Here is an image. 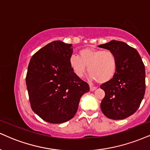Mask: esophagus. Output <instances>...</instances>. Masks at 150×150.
I'll return each mask as SVG.
<instances>
[{
  "label": "esophagus",
  "instance_id": "esophagus-1",
  "mask_svg": "<svg viewBox=\"0 0 150 150\" xmlns=\"http://www.w3.org/2000/svg\"><path fill=\"white\" fill-rule=\"evenodd\" d=\"M96 89H97V88H96V87H94V86H90V91L93 92V91H95Z\"/></svg>",
  "mask_w": 150,
  "mask_h": 150
}]
</instances>
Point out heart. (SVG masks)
Returning a JSON list of instances; mask_svg holds the SVG:
<instances>
[{
    "mask_svg": "<svg viewBox=\"0 0 150 150\" xmlns=\"http://www.w3.org/2000/svg\"><path fill=\"white\" fill-rule=\"evenodd\" d=\"M69 64L72 71L78 77L84 75L87 70L91 81L104 83L111 79L117 69V58L115 53L109 50L86 48L79 51V57L71 55Z\"/></svg>",
    "mask_w": 150,
    "mask_h": 150,
    "instance_id": "heart-1",
    "label": "heart"
}]
</instances>
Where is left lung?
<instances>
[{
  "instance_id": "1",
  "label": "left lung",
  "mask_w": 150,
  "mask_h": 150,
  "mask_svg": "<svg viewBox=\"0 0 150 150\" xmlns=\"http://www.w3.org/2000/svg\"><path fill=\"white\" fill-rule=\"evenodd\" d=\"M99 47L112 51L117 58L113 77L100 86L105 92L101 111L110 119H125L138 110L144 97L145 65L138 51L123 42L112 40Z\"/></svg>"
}]
</instances>
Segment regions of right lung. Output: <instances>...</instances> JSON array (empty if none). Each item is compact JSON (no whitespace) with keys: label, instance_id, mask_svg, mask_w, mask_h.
Masks as SVG:
<instances>
[{"label":"right lung","instance_id":"1","mask_svg":"<svg viewBox=\"0 0 150 150\" xmlns=\"http://www.w3.org/2000/svg\"><path fill=\"white\" fill-rule=\"evenodd\" d=\"M71 44L54 41L31 58L25 78L32 110L42 120L60 124L71 120L81 97L90 91L69 64Z\"/></svg>","mask_w":150,"mask_h":150}]
</instances>
